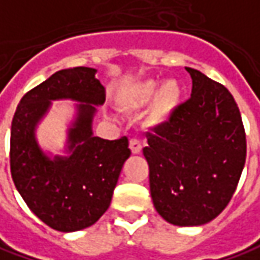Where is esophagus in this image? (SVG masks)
Listing matches in <instances>:
<instances>
[{"label": "esophagus", "instance_id": "obj_1", "mask_svg": "<svg viewBox=\"0 0 260 260\" xmlns=\"http://www.w3.org/2000/svg\"><path fill=\"white\" fill-rule=\"evenodd\" d=\"M129 148L132 151V154H139L142 151V145H141V141L137 138H132L129 141Z\"/></svg>", "mask_w": 260, "mask_h": 260}]
</instances>
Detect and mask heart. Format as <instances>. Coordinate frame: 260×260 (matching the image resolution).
Instances as JSON below:
<instances>
[{"label":"heart","mask_w":260,"mask_h":260,"mask_svg":"<svg viewBox=\"0 0 260 260\" xmlns=\"http://www.w3.org/2000/svg\"><path fill=\"white\" fill-rule=\"evenodd\" d=\"M184 98V87L177 79H147L129 87L121 96L122 106L126 111L148 108L145 122L151 128L164 126L173 119Z\"/></svg>","instance_id":"obj_1"}]
</instances>
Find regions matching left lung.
Returning a JSON list of instances; mask_svg holds the SVG:
<instances>
[{
    "mask_svg": "<svg viewBox=\"0 0 260 260\" xmlns=\"http://www.w3.org/2000/svg\"><path fill=\"white\" fill-rule=\"evenodd\" d=\"M191 98L164 126L148 132L154 207L174 226H200L217 217L236 190L246 161V135L228 89L185 68Z\"/></svg>",
    "mask_w": 260,
    "mask_h": 260,
    "instance_id": "1",
    "label": "left lung"
}]
</instances>
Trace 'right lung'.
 <instances>
[{
  "label": "right lung",
  "mask_w": 260,
  "mask_h": 260,
  "mask_svg": "<svg viewBox=\"0 0 260 260\" xmlns=\"http://www.w3.org/2000/svg\"><path fill=\"white\" fill-rule=\"evenodd\" d=\"M96 72L92 68L56 72L24 94L11 123L15 188L28 209L58 232H77L102 217L131 155L126 137L109 141L93 135L98 106L106 101ZM54 100L77 102L63 156L43 150L37 139V128Z\"/></svg>",
  "instance_id": "add662e5"
}]
</instances>
